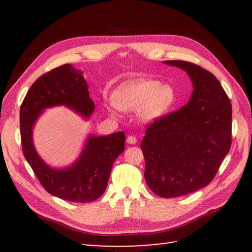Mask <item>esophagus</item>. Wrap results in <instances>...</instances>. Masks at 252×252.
I'll use <instances>...</instances> for the list:
<instances>
[{
  "instance_id": "obj_1",
  "label": "esophagus",
  "mask_w": 252,
  "mask_h": 252,
  "mask_svg": "<svg viewBox=\"0 0 252 252\" xmlns=\"http://www.w3.org/2000/svg\"><path fill=\"white\" fill-rule=\"evenodd\" d=\"M136 142H137L136 137L133 136V135H129L126 138V143L130 144V145H134V144H136Z\"/></svg>"
}]
</instances>
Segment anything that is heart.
<instances>
[{"label": "heart", "instance_id": "b5f03b06", "mask_svg": "<svg viewBox=\"0 0 252 252\" xmlns=\"http://www.w3.org/2000/svg\"><path fill=\"white\" fill-rule=\"evenodd\" d=\"M178 99L176 91L169 84L157 80L134 79L118 87L108 107L111 115L119 110H138L143 122H155L161 119L173 108Z\"/></svg>", "mask_w": 252, "mask_h": 252}]
</instances>
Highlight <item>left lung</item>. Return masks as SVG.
Instances as JSON below:
<instances>
[{"instance_id":"obj_1","label":"left lung","mask_w":252,"mask_h":252,"mask_svg":"<svg viewBox=\"0 0 252 252\" xmlns=\"http://www.w3.org/2000/svg\"><path fill=\"white\" fill-rule=\"evenodd\" d=\"M163 63L186 71L194 90L184 107L147 127L141 148L148 187L173 198L199 190L215 178L231 148L232 105L211 72L189 62Z\"/></svg>"}]
</instances>
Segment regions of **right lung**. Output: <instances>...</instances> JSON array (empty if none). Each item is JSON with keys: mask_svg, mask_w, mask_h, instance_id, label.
I'll list each match as a JSON object with an SVG mask.
<instances>
[{"mask_svg": "<svg viewBox=\"0 0 252 252\" xmlns=\"http://www.w3.org/2000/svg\"><path fill=\"white\" fill-rule=\"evenodd\" d=\"M65 106L89 120L95 110L83 73L70 63L53 69L31 85L20 107V136L24 156L42 186L63 200L91 202L104 194L112 164L125 152L126 134H88L78 158L66 167H52L37 154L33 129L49 108Z\"/></svg>", "mask_w": 252, "mask_h": 252, "instance_id": "1", "label": "right lung"}]
</instances>
